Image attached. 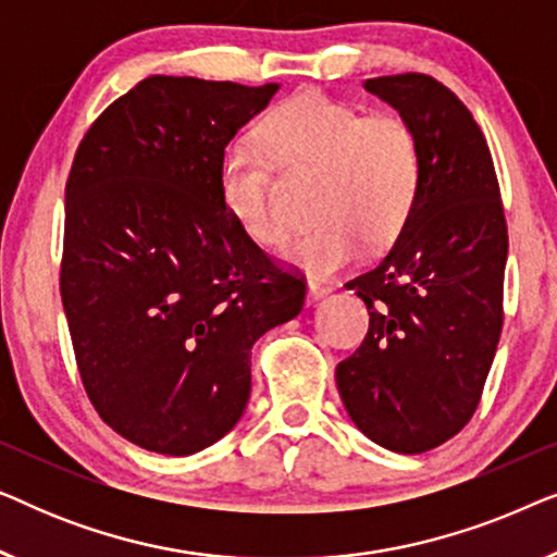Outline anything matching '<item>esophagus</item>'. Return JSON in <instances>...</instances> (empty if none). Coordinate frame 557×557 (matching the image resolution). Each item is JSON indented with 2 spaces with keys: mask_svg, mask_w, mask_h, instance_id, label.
I'll list each match as a JSON object with an SVG mask.
<instances>
[{
  "mask_svg": "<svg viewBox=\"0 0 557 557\" xmlns=\"http://www.w3.org/2000/svg\"><path fill=\"white\" fill-rule=\"evenodd\" d=\"M326 294H332L330 284H324V281H317V278H309V301L324 299Z\"/></svg>",
  "mask_w": 557,
  "mask_h": 557,
  "instance_id": "34e87169",
  "label": "esophagus"
}]
</instances>
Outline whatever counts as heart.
<instances>
[{
    "label": "heart",
    "mask_w": 557,
    "mask_h": 557,
    "mask_svg": "<svg viewBox=\"0 0 557 557\" xmlns=\"http://www.w3.org/2000/svg\"><path fill=\"white\" fill-rule=\"evenodd\" d=\"M261 146L238 139L225 149L220 193L250 238L276 248L288 223L270 162L284 174L314 172V223L284 250L296 265L319 273L342 269L362 246L393 243L413 215L423 157L416 132L398 116H362L319 90H304L265 116Z\"/></svg>",
    "instance_id": "heart-1"
}]
</instances>
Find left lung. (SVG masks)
<instances>
[{
  "mask_svg": "<svg viewBox=\"0 0 557 557\" xmlns=\"http://www.w3.org/2000/svg\"><path fill=\"white\" fill-rule=\"evenodd\" d=\"M421 144L416 210L375 269L347 281L370 330L337 364L349 418L370 441L423 454L474 416L502 334L507 223L482 128L423 73L364 81Z\"/></svg>",
  "mask_w": 557,
  "mask_h": 557,
  "instance_id": "1",
  "label": "left lung"
}]
</instances>
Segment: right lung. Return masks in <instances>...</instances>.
Returning <instances> with one entry per match:
<instances>
[{"label": "right lung", "instance_id": "1", "mask_svg": "<svg viewBox=\"0 0 557 557\" xmlns=\"http://www.w3.org/2000/svg\"><path fill=\"white\" fill-rule=\"evenodd\" d=\"M278 83L151 75L94 121L65 185L60 296L103 423L147 451L189 456L250 398V347L304 307L220 193L225 147Z\"/></svg>", "mask_w": 557, "mask_h": 557}]
</instances>
